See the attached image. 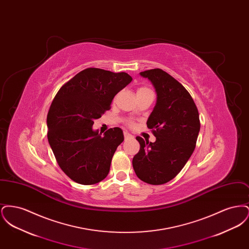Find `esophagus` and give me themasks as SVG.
I'll return each instance as SVG.
<instances>
[{
    "label": "esophagus",
    "instance_id": "obj_1",
    "mask_svg": "<svg viewBox=\"0 0 249 249\" xmlns=\"http://www.w3.org/2000/svg\"><path fill=\"white\" fill-rule=\"evenodd\" d=\"M132 136L130 135V133L129 132H127V131H124V138L127 140V139H130V138H131Z\"/></svg>",
    "mask_w": 249,
    "mask_h": 249
}]
</instances>
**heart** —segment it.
<instances>
[{
	"mask_svg": "<svg viewBox=\"0 0 249 249\" xmlns=\"http://www.w3.org/2000/svg\"><path fill=\"white\" fill-rule=\"evenodd\" d=\"M146 91H151V90H150L149 89H147V88L141 87V88H139V89H137V94H138V93H142V92H146ZM128 124H129L130 126H132V122H131V121H129Z\"/></svg>",
	"mask_w": 249,
	"mask_h": 249,
	"instance_id": "heart-1",
	"label": "heart"
}]
</instances>
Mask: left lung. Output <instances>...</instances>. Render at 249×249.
<instances>
[{"mask_svg":"<svg viewBox=\"0 0 249 249\" xmlns=\"http://www.w3.org/2000/svg\"><path fill=\"white\" fill-rule=\"evenodd\" d=\"M150 80L157 103L147 119L154 142L137 136L140 150L132 159L139 179L151 185H162L176 178L193 153L200 131L197 107L189 91L161 69L141 71Z\"/></svg>","mask_w":249,"mask_h":249,"instance_id":"obj_1","label":"left lung"}]
</instances>
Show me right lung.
Here are the masks:
<instances>
[{"label": "right lung", "instance_id": "1", "mask_svg": "<svg viewBox=\"0 0 249 249\" xmlns=\"http://www.w3.org/2000/svg\"><path fill=\"white\" fill-rule=\"evenodd\" d=\"M131 80L124 71L88 68L55 96L47 118L48 142L60 169L72 181L93 185L107 178L112 158L124 140L123 131L117 127L102 136L92 125Z\"/></svg>", "mask_w": 249, "mask_h": 249}]
</instances>
